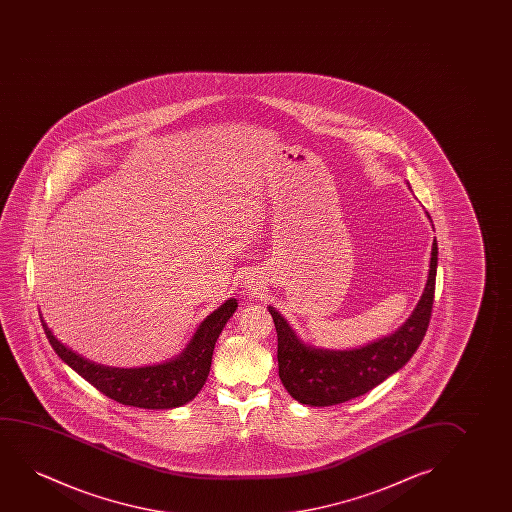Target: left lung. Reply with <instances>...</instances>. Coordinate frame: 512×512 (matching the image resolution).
I'll return each instance as SVG.
<instances>
[{
    "label": "left lung",
    "mask_w": 512,
    "mask_h": 512,
    "mask_svg": "<svg viewBox=\"0 0 512 512\" xmlns=\"http://www.w3.org/2000/svg\"><path fill=\"white\" fill-rule=\"evenodd\" d=\"M437 253L434 239L427 287L413 315L392 336L360 350L330 351L306 346L287 320L269 308L278 334V372L287 392L306 406L343 404L369 392L406 365L427 334L432 316Z\"/></svg>",
    "instance_id": "obj_1"
}]
</instances>
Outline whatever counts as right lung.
<instances>
[{
    "mask_svg": "<svg viewBox=\"0 0 512 512\" xmlns=\"http://www.w3.org/2000/svg\"><path fill=\"white\" fill-rule=\"evenodd\" d=\"M238 308L236 299L222 304L204 320L189 348L180 357L166 364L140 367V369H117L94 364L77 355L75 351L59 343L43 322L45 336L64 364L70 365L85 381H89L99 392L117 400L124 406L141 409H171L183 406L196 397L210 374L213 348L220 332L232 313Z\"/></svg>",
    "mask_w": 512,
    "mask_h": 512,
    "instance_id": "obj_1",
    "label": "right lung"
}]
</instances>
